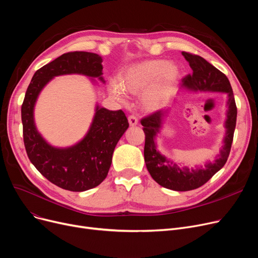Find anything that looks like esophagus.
<instances>
[{
	"instance_id": "34e87169",
	"label": "esophagus",
	"mask_w": 258,
	"mask_h": 258,
	"mask_svg": "<svg viewBox=\"0 0 258 258\" xmlns=\"http://www.w3.org/2000/svg\"><path fill=\"white\" fill-rule=\"evenodd\" d=\"M127 119H128L130 125L134 126V125H137V124H138V118H137L136 116H135V115H130V116L127 117Z\"/></svg>"
}]
</instances>
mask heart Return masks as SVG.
I'll list each match as a JSON object with an SVG mask.
<instances>
[{
	"instance_id": "b5f03b06",
	"label": "heart",
	"mask_w": 258,
	"mask_h": 258,
	"mask_svg": "<svg viewBox=\"0 0 258 258\" xmlns=\"http://www.w3.org/2000/svg\"><path fill=\"white\" fill-rule=\"evenodd\" d=\"M180 78V70L172 62L163 59L144 60L135 63L122 73L120 85L112 84L111 93L119 101H124L123 92L139 94L148 111H156L168 100Z\"/></svg>"
}]
</instances>
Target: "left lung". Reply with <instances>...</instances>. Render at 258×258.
<instances>
[{
    "mask_svg": "<svg viewBox=\"0 0 258 258\" xmlns=\"http://www.w3.org/2000/svg\"><path fill=\"white\" fill-rule=\"evenodd\" d=\"M182 54L192 70L191 75H187L182 80V88L195 92L226 93L228 95V111L225 121L224 145L220 155L216 157L213 163L207 162L204 168L201 166L196 169L178 166L172 160L167 159L157 150L156 137L162 128L163 119L168 113L167 110L155 112L141 120L145 134L144 160L146 168L159 185L175 191H188L201 187L225 165L231 150L237 115L233 91L227 76L206 59L196 54L188 52H182Z\"/></svg>",
    "mask_w": 258,
    "mask_h": 258,
    "instance_id": "obj_1",
    "label": "left lung"
}]
</instances>
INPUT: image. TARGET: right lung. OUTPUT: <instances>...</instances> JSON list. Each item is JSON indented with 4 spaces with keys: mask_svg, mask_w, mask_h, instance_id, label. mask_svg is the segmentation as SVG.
I'll return each mask as SVG.
<instances>
[{
    "mask_svg": "<svg viewBox=\"0 0 258 258\" xmlns=\"http://www.w3.org/2000/svg\"><path fill=\"white\" fill-rule=\"evenodd\" d=\"M102 58L98 54L75 51L37 70L26 91L22 104L24 144L31 163L54 185L70 191H86L98 186L107 175L115 147L128 127L125 114L98 104L92 124L83 140L66 148L50 145L34 123V105L38 95L55 76L83 74L103 83Z\"/></svg>",
    "mask_w": 258,
    "mask_h": 258,
    "instance_id": "1",
    "label": "right lung"
}]
</instances>
